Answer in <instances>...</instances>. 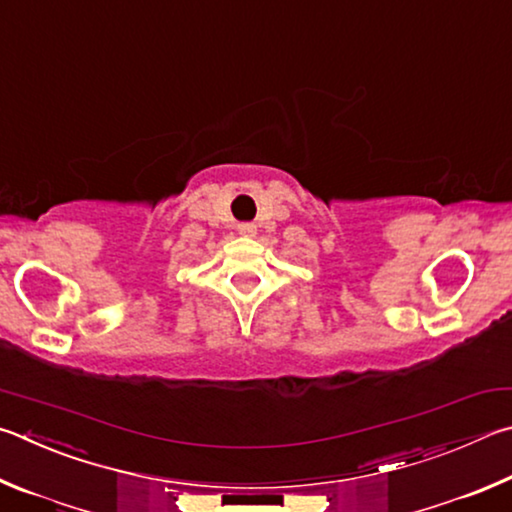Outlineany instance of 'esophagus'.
Returning <instances> with one entry per match:
<instances>
[{
	"label": "esophagus",
	"mask_w": 512,
	"mask_h": 512,
	"mask_svg": "<svg viewBox=\"0 0 512 512\" xmlns=\"http://www.w3.org/2000/svg\"><path fill=\"white\" fill-rule=\"evenodd\" d=\"M238 233H240V236H245V238H254L256 236V224L242 222V224H238Z\"/></svg>",
	"instance_id": "34e87169"
}]
</instances>
